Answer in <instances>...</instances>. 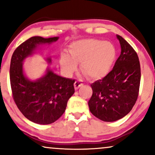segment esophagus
Returning <instances> with one entry per match:
<instances>
[{
    "label": "esophagus",
    "instance_id": "1",
    "mask_svg": "<svg viewBox=\"0 0 155 155\" xmlns=\"http://www.w3.org/2000/svg\"><path fill=\"white\" fill-rule=\"evenodd\" d=\"M83 85H84V84L81 83V81H76L75 82H74V87H75V90H78L79 87H82Z\"/></svg>",
    "mask_w": 155,
    "mask_h": 155
}]
</instances>
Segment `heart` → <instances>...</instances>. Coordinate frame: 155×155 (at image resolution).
<instances>
[{"mask_svg":"<svg viewBox=\"0 0 155 155\" xmlns=\"http://www.w3.org/2000/svg\"><path fill=\"white\" fill-rule=\"evenodd\" d=\"M68 55L63 53L60 63L65 74H71L80 63L84 74L93 79L104 77L109 72L116 58L114 46L108 41L97 39H83L73 42L68 49Z\"/></svg>","mask_w":155,"mask_h":155,"instance_id":"obj_1","label":"heart"}]
</instances>
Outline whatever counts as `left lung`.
I'll return each mask as SVG.
<instances>
[{"instance_id":"1","label":"left lung","mask_w":155,"mask_h":155,"mask_svg":"<svg viewBox=\"0 0 155 155\" xmlns=\"http://www.w3.org/2000/svg\"><path fill=\"white\" fill-rule=\"evenodd\" d=\"M121 54L113 69L103 79L91 84L90 111L104 122H114L127 114L138 98L140 67L136 51L120 35Z\"/></svg>"}]
</instances>
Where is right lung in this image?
<instances>
[{
  "instance_id": "obj_1",
  "label": "right lung",
  "mask_w": 155,
  "mask_h": 155,
  "mask_svg": "<svg viewBox=\"0 0 155 155\" xmlns=\"http://www.w3.org/2000/svg\"><path fill=\"white\" fill-rule=\"evenodd\" d=\"M58 38L31 37L15 49L11 60L10 82L14 101L22 114L37 124H49L58 120L75 92L74 80L58 75L49 68L38 79L31 80L25 75L24 60L34 54L41 45L50 44ZM46 60L51 63L50 57Z\"/></svg>"
}]
</instances>
